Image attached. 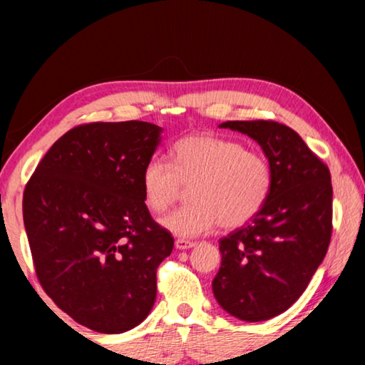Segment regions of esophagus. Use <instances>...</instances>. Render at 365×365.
I'll return each mask as SVG.
<instances>
[{"label":"esophagus","mask_w":365,"mask_h":365,"mask_svg":"<svg viewBox=\"0 0 365 365\" xmlns=\"http://www.w3.org/2000/svg\"><path fill=\"white\" fill-rule=\"evenodd\" d=\"M195 245H196L195 242H190V240H185V238L175 240V248L177 250H188V248H193Z\"/></svg>","instance_id":"esophagus-1"}]
</instances>
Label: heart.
<instances>
[{
  "label": "heart",
  "instance_id": "obj_1",
  "mask_svg": "<svg viewBox=\"0 0 365 365\" xmlns=\"http://www.w3.org/2000/svg\"><path fill=\"white\" fill-rule=\"evenodd\" d=\"M170 164L148 160L141 172L146 207L163 214L190 187L191 202L160 220L178 237H197L222 228H238L261 212L272 188L267 158L240 141L200 133L178 140L169 151Z\"/></svg>",
  "mask_w": 365,
  "mask_h": 365
}]
</instances>
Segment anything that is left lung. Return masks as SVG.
<instances>
[{
  "instance_id": "left-lung-1",
  "label": "left lung",
  "mask_w": 365,
  "mask_h": 365,
  "mask_svg": "<svg viewBox=\"0 0 365 365\" xmlns=\"http://www.w3.org/2000/svg\"><path fill=\"white\" fill-rule=\"evenodd\" d=\"M262 146L272 168L267 201L248 225L219 240L212 280L219 304L240 320L261 322L285 312L304 293L331 238L329 165L293 128L275 120H228Z\"/></svg>"
}]
</instances>
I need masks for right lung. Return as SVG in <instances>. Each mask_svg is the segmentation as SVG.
Returning <instances> with one entry per match:
<instances>
[{"label":"right lung","instance_id":"1","mask_svg":"<svg viewBox=\"0 0 365 365\" xmlns=\"http://www.w3.org/2000/svg\"><path fill=\"white\" fill-rule=\"evenodd\" d=\"M160 132L141 120L73 127L24 190V225L41 288L95 331L122 333L143 322L156 301L159 264L174 250L140 183Z\"/></svg>","mask_w":365,"mask_h":365}]
</instances>
